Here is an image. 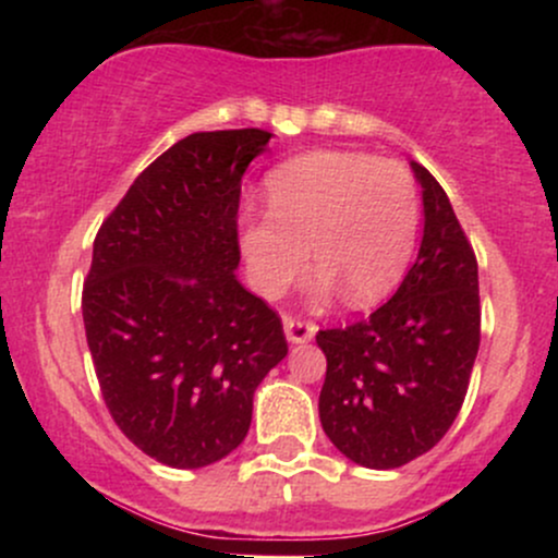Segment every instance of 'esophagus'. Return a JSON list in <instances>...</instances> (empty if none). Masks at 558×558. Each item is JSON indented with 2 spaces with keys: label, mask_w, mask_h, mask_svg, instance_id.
I'll return each instance as SVG.
<instances>
[{
  "label": "esophagus",
  "mask_w": 558,
  "mask_h": 558,
  "mask_svg": "<svg viewBox=\"0 0 558 558\" xmlns=\"http://www.w3.org/2000/svg\"><path fill=\"white\" fill-rule=\"evenodd\" d=\"M283 330H286V338L291 343H306L315 338L317 328L312 323H306V319H296V317H286L283 319Z\"/></svg>",
  "instance_id": "obj_1"
}]
</instances>
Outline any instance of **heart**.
Listing matches in <instances>:
<instances>
[{
	"instance_id": "b5f03b06",
	"label": "heart",
	"mask_w": 558,
	"mask_h": 558,
	"mask_svg": "<svg viewBox=\"0 0 558 558\" xmlns=\"http://www.w3.org/2000/svg\"><path fill=\"white\" fill-rule=\"evenodd\" d=\"M270 213L239 220V246L262 296L278 299L306 267L315 296L343 293L373 306L399 286L417 239V189L401 165L356 151L319 149L288 159L267 178Z\"/></svg>"
}]
</instances>
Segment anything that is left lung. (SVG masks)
<instances>
[{"label":"left lung","instance_id":"obj_1","mask_svg":"<svg viewBox=\"0 0 558 558\" xmlns=\"http://www.w3.org/2000/svg\"><path fill=\"white\" fill-rule=\"evenodd\" d=\"M422 189L417 262L364 323L319 330L328 360L319 422L354 464L396 470L438 444L457 420L480 349L477 262L440 183Z\"/></svg>","mask_w":558,"mask_h":558}]
</instances>
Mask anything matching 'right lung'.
Masks as SVG:
<instances>
[{
    "mask_svg": "<svg viewBox=\"0 0 558 558\" xmlns=\"http://www.w3.org/2000/svg\"><path fill=\"white\" fill-rule=\"evenodd\" d=\"M259 128L191 133L101 222L83 325L112 420L146 457L198 470L241 446L283 325L239 283V198Z\"/></svg>",
    "mask_w": 558,
    "mask_h": 558,
    "instance_id": "obj_1",
    "label": "right lung"
}]
</instances>
